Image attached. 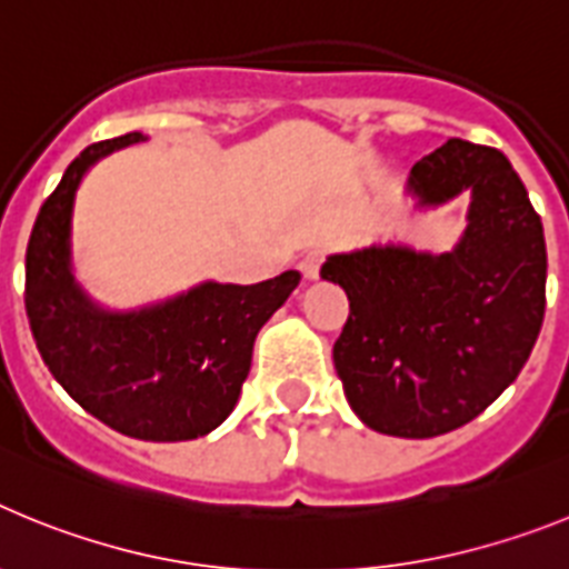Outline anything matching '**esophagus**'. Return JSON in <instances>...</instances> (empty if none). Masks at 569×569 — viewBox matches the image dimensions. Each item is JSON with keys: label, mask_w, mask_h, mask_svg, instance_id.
I'll return each instance as SVG.
<instances>
[{"label": "esophagus", "mask_w": 569, "mask_h": 569, "mask_svg": "<svg viewBox=\"0 0 569 569\" xmlns=\"http://www.w3.org/2000/svg\"><path fill=\"white\" fill-rule=\"evenodd\" d=\"M325 250H308V253H305V259H301V264H299V270H301V276H305V279L308 281H313V279H319V270H321V264H325Z\"/></svg>", "instance_id": "34e87169"}]
</instances>
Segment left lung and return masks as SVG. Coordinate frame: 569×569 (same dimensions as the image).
Here are the masks:
<instances>
[{"label":"left lung","mask_w":569,"mask_h":569,"mask_svg":"<svg viewBox=\"0 0 569 569\" xmlns=\"http://www.w3.org/2000/svg\"><path fill=\"white\" fill-rule=\"evenodd\" d=\"M407 190L421 204L470 190L459 248L330 256L321 279L350 301L333 361L353 413L379 433L433 439L485 413L530 359L545 321L547 248L501 150L447 139L413 164Z\"/></svg>","instance_id":"1"}]
</instances>
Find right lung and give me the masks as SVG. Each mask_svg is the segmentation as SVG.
I'll return each instance as SVG.
<instances>
[{
	"mask_svg": "<svg viewBox=\"0 0 569 569\" xmlns=\"http://www.w3.org/2000/svg\"><path fill=\"white\" fill-rule=\"evenodd\" d=\"M144 139L124 133L90 144L44 199L24 253V310L53 379L116 433L188 441L236 407L261 325L288 301L296 270L259 284L208 281L159 308L102 313L70 276V210L84 170Z\"/></svg>",
	"mask_w": 569,
	"mask_h": 569,
	"instance_id": "add662e5",
	"label": "right lung"
}]
</instances>
